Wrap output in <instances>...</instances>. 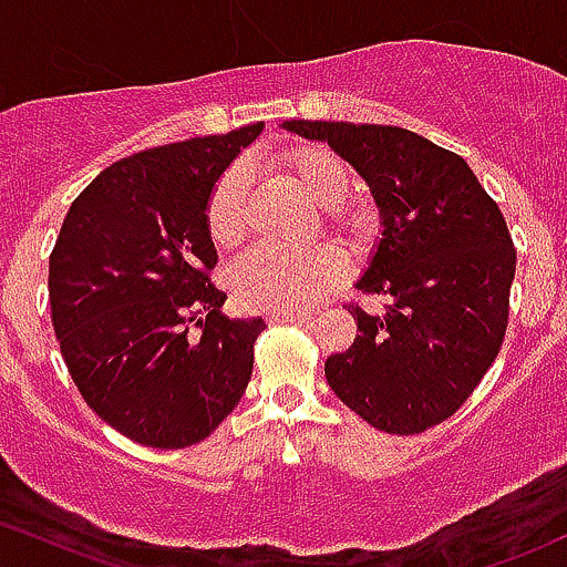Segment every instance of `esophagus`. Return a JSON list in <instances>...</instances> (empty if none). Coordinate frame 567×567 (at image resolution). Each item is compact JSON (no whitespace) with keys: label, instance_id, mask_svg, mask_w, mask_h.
<instances>
[{"label":"esophagus","instance_id":"1","mask_svg":"<svg viewBox=\"0 0 567 567\" xmlns=\"http://www.w3.org/2000/svg\"><path fill=\"white\" fill-rule=\"evenodd\" d=\"M271 323H310V316H301V312H271L268 316Z\"/></svg>","mask_w":567,"mask_h":567}]
</instances>
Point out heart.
I'll return each mask as SVG.
<instances>
[{"mask_svg": "<svg viewBox=\"0 0 567 567\" xmlns=\"http://www.w3.org/2000/svg\"><path fill=\"white\" fill-rule=\"evenodd\" d=\"M279 167L307 199L323 205V221L348 244L373 236L375 214L346 199L351 175L323 145H296L279 156ZM205 230L219 249H233L247 233V183L238 167L225 169L205 199ZM342 279V257L331 247L288 251L255 247L233 266L230 285L247 310L299 312L316 307Z\"/></svg>", "mask_w": 567, "mask_h": 567, "instance_id": "b5f03b06", "label": "heart"}]
</instances>
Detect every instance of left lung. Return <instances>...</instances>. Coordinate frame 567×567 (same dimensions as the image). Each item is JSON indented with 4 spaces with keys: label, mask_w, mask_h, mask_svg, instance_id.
Listing matches in <instances>:
<instances>
[{
    "label": "left lung",
    "mask_w": 567,
    "mask_h": 567,
    "mask_svg": "<svg viewBox=\"0 0 567 567\" xmlns=\"http://www.w3.org/2000/svg\"><path fill=\"white\" fill-rule=\"evenodd\" d=\"M368 181L384 238L348 305L357 340L326 359V381L368 425L414 436L453 416L505 342L516 247L499 205L458 153L398 125L288 120Z\"/></svg>",
    "instance_id": "8db88e82"
}]
</instances>
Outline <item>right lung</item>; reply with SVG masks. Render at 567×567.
<instances>
[{
	"label": "right lung",
	"instance_id": "obj_1",
	"mask_svg": "<svg viewBox=\"0 0 567 567\" xmlns=\"http://www.w3.org/2000/svg\"><path fill=\"white\" fill-rule=\"evenodd\" d=\"M262 123L114 162L68 210L49 257L51 323L84 403L131 442L208 439L251 379L262 318L221 316L205 199Z\"/></svg>",
	"mask_w": 567,
	"mask_h": 567
}]
</instances>
